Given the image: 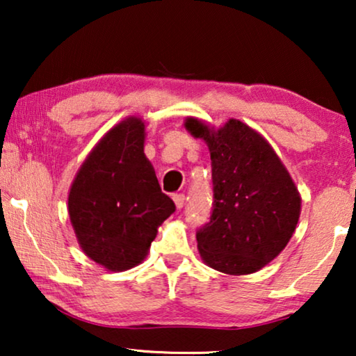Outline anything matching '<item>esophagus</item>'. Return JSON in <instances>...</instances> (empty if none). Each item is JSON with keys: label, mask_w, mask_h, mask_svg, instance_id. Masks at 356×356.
Returning a JSON list of instances; mask_svg holds the SVG:
<instances>
[{"label": "esophagus", "mask_w": 356, "mask_h": 356, "mask_svg": "<svg viewBox=\"0 0 356 356\" xmlns=\"http://www.w3.org/2000/svg\"><path fill=\"white\" fill-rule=\"evenodd\" d=\"M173 201H175V206H177V209H183V206H184V194H175Z\"/></svg>", "instance_id": "34e87169"}]
</instances>
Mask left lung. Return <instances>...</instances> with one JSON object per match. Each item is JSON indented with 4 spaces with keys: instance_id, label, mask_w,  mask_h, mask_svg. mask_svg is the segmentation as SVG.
Returning a JSON list of instances; mask_svg holds the SVG:
<instances>
[{
    "instance_id": "left-lung-1",
    "label": "left lung",
    "mask_w": 356,
    "mask_h": 356,
    "mask_svg": "<svg viewBox=\"0 0 356 356\" xmlns=\"http://www.w3.org/2000/svg\"><path fill=\"white\" fill-rule=\"evenodd\" d=\"M186 129L206 140L212 162L211 220L196 232L201 257L225 274H252L293 235L301 207L295 183L269 143L241 121L213 131L188 118Z\"/></svg>"
}]
</instances>
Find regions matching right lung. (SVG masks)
I'll list each match as a JSON object with an SVG mask.
<instances>
[{
	"label": "right lung",
	"instance_id": "1",
	"mask_svg": "<svg viewBox=\"0 0 356 356\" xmlns=\"http://www.w3.org/2000/svg\"><path fill=\"white\" fill-rule=\"evenodd\" d=\"M67 209L82 251L105 269H131L147 256L177 207L144 155L143 121H121L95 145L72 181Z\"/></svg>",
	"mask_w": 356,
	"mask_h": 356
}]
</instances>
